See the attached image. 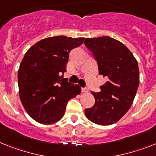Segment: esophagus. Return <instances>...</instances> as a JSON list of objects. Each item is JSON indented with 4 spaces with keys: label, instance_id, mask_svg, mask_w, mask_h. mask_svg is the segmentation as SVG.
Instances as JSON below:
<instances>
[{
    "label": "esophagus",
    "instance_id": "obj_1",
    "mask_svg": "<svg viewBox=\"0 0 156 156\" xmlns=\"http://www.w3.org/2000/svg\"><path fill=\"white\" fill-rule=\"evenodd\" d=\"M81 91H82L83 93H87V92H88V89L86 88V87H83V88L81 89Z\"/></svg>",
    "mask_w": 156,
    "mask_h": 156
}]
</instances>
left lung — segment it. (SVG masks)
<instances>
[{
  "instance_id": "left-lung-1",
  "label": "left lung",
  "mask_w": 156,
  "mask_h": 156,
  "mask_svg": "<svg viewBox=\"0 0 156 156\" xmlns=\"http://www.w3.org/2000/svg\"><path fill=\"white\" fill-rule=\"evenodd\" d=\"M98 64L99 74L108 81L100 92H92L94 106L85 109L87 119L99 125H111L121 119L132 106L140 83L137 60L120 41L109 37L86 38Z\"/></svg>"
}]
</instances>
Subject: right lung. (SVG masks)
I'll return each instance as SVG.
<instances>
[{
	"label": "right lung",
	"mask_w": 156,
	"mask_h": 156,
	"mask_svg": "<svg viewBox=\"0 0 156 156\" xmlns=\"http://www.w3.org/2000/svg\"><path fill=\"white\" fill-rule=\"evenodd\" d=\"M84 38L65 36L48 37L26 52L18 69L19 96L27 113L41 124H52L65 113L70 99L81 87L63 78L69 52Z\"/></svg>",
	"instance_id": "1"
}]
</instances>
